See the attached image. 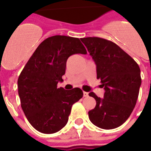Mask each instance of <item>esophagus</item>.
<instances>
[{"label":"esophagus","instance_id":"34e87169","mask_svg":"<svg viewBox=\"0 0 151 151\" xmlns=\"http://www.w3.org/2000/svg\"><path fill=\"white\" fill-rule=\"evenodd\" d=\"M88 96V92L83 91V97H87Z\"/></svg>","mask_w":151,"mask_h":151}]
</instances>
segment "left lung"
Masks as SVG:
<instances>
[{"label": "left lung", "instance_id": "1", "mask_svg": "<svg viewBox=\"0 0 151 151\" xmlns=\"http://www.w3.org/2000/svg\"><path fill=\"white\" fill-rule=\"evenodd\" d=\"M96 65L97 78L104 88V98L94 92L89 95L96 106L89 111L95 126L112 129L127 120L135 107L142 83L138 65L116 43L98 37L81 39Z\"/></svg>", "mask_w": 151, "mask_h": 151}]
</instances>
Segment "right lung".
I'll return each instance as SVG.
<instances>
[{
	"label": "right lung",
	"instance_id": "obj_1",
	"mask_svg": "<svg viewBox=\"0 0 151 151\" xmlns=\"http://www.w3.org/2000/svg\"><path fill=\"white\" fill-rule=\"evenodd\" d=\"M86 54L78 38L54 35L43 40L18 79L21 106L35 129L43 133L58 132L69 120L73 104L83 96L80 88H57L63 82L66 61L73 54Z\"/></svg>",
	"mask_w": 151,
	"mask_h": 151
}]
</instances>
